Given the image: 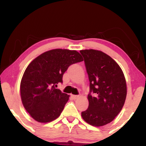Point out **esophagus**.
Segmentation results:
<instances>
[{"label": "esophagus", "mask_w": 146, "mask_h": 146, "mask_svg": "<svg viewBox=\"0 0 146 146\" xmlns=\"http://www.w3.org/2000/svg\"><path fill=\"white\" fill-rule=\"evenodd\" d=\"M72 96L73 99H74V100H76V99H78V98H80L79 95H72Z\"/></svg>", "instance_id": "obj_1"}]
</instances>
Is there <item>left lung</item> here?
<instances>
[{"label":"left lung","instance_id":"obj_1","mask_svg":"<svg viewBox=\"0 0 146 146\" xmlns=\"http://www.w3.org/2000/svg\"><path fill=\"white\" fill-rule=\"evenodd\" d=\"M90 82L89 108L82 112L85 121L95 127L111 122L124 106L127 84L119 65L101 51L80 50Z\"/></svg>","mask_w":146,"mask_h":146}]
</instances>
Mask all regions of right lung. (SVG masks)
<instances>
[{
    "mask_svg": "<svg viewBox=\"0 0 146 146\" xmlns=\"http://www.w3.org/2000/svg\"><path fill=\"white\" fill-rule=\"evenodd\" d=\"M83 60L77 51L54 49L31 62L21 78L20 95L25 109L35 121L46 123L59 117L70 95L55 87L62 83L69 66Z\"/></svg>",
    "mask_w": 146,
    "mask_h": 146,
    "instance_id": "1",
    "label": "right lung"
}]
</instances>
